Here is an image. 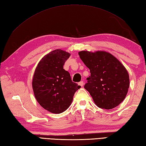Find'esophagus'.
<instances>
[{
	"label": "esophagus",
	"instance_id": "obj_1",
	"mask_svg": "<svg viewBox=\"0 0 146 146\" xmlns=\"http://www.w3.org/2000/svg\"><path fill=\"white\" fill-rule=\"evenodd\" d=\"M78 85H80L81 87H83L84 85V81H81V82H80L79 83H78Z\"/></svg>",
	"mask_w": 146,
	"mask_h": 146
}]
</instances>
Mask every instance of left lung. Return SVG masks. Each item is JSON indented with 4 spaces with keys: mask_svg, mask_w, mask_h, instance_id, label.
<instances>
[{
    "mask_svg": "<svg viewBox=\"0 0 146 146\" xmlns=\"http://www.w3.org/2000/svg\"><path fill=\"white\" fill-rule=\"evenodd\" d=\"M80 58L89 68L90 76L84 88L102 109L111 110L121 103L130 86L129 75L118 59L109 52L83 50Z\"/></svg>",
    "mask_w": 146,
    "mask_h": 146,
    "instance_id": "obj_1",
    "label": "left lung"
}]
</instances>
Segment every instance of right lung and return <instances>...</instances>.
<instances>
[{"instance_id":"1","label":"right lung","mask_w":146,"mask_h":146,"mask_svg":"<svg viewBox=\"0 0 146 146\" xmlns=\"http://www.w3.org/2000/svg\"><path fill=\"white\" fill-rule=\"evenodd\" d=\"M70 54L54 50L43 58L33 75L32 87L37 102L50 113L64 112L72 102L74 94L81 87L71 80L69 72L63 69Z\"/></svg>"}]
</instances>
